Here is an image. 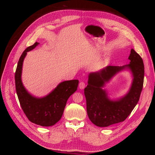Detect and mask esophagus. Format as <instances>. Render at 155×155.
<instances>
[{"label": "esophagus", "mask_w": 155, "mask_h": 155, "mask_svg": "<svg viewBox=\"0 0 155 155\" xmlns=\"http://www.w3.org/2000/svg\"><path fill=\"white\" fill-rule=\"evenodd\" d=\"M85 87V83L84 81H81L79 84V87L80 89H83Z\"/></svg>", "instance_id": "1"}]
</instances>
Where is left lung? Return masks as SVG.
Instances as JSON below:
<instances>
[{
    "mask_svg": "<svg viewBox=\"0 0 155 155\" xmlns=\"http://www.w3.org/2000/svg\"><path fill=\"white\" fill-rule=\"evenodd\" d=\"M129 59L130 64L125 66H109L100 72L89 74L88 85L84 89L87 111L89 119L98 127H104L124 121L138 104L143 85V62L133 49L130 50ZM125 68L133 73L132 86L128 94L121 100L110 101L101 87L117 72Z\"/></svg>",
    "mask_w": 155,
    "mask_h": 155,
    "instance_id": "8db88e82",
    "label": "left lung"
}]
</instances>
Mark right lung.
<instances>
[{
  "instance_id": "obj_1",
  "label": "right lung",
  "mask_w": 155,
  "mask_h": 155,
  "mask_svg": "<svg viewBox=\"0 0 155 155\" xmlns=\"http://www.w3.org/2000/svg\"><path fill=\"white\" fill-rule=\"evenodd\" d=\"M39 43L28 47L19 58L15 74V88L20 105L31 122L44 127L54 125L61 118L68 97L78 89L79 81L74 79L61 83L50 94L42 98L31 96L23 87L21 72L23 60L27 51L34 49Z\"/></svg>"
}]
</instances>
